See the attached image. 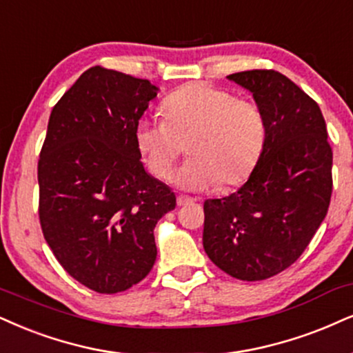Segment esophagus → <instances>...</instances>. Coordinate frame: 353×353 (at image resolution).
<instances>
[{
  "instance_id": "obj_1",
  "label": "esophagus",
  "mask_w": 353,
  "mask_h": 353,
  "mask_svg": "<svg viewBox=\"0 0 353 353\" xmlns=\"http://www.w3.org/2000/svg\"><path fill=\"white\" fill-rule=\"evenodd\" d=\"M193 201H196V199H194V198H190V196H183V194H180V196L176 198L178 206H185V204L193 203Z\"/></svg>"
}]
</instances>
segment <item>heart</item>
I'll use <instances>...</instances> for the list:
<instances>
[{
    "instance_id": "b5f03b06",
    "label": "heart",
    "mask_w": 353,
    "mask_h": 353,
    "mask_svg": "<svg viewBox=\"0 0 353 353\" xmlns=\"http://www.w3.org/2000/svg\"><path fill=\"white\" fill-rule=\"evenodd\" d=\"M165 119L139 121L137 149L157 178L167 180L183 154L190 159L176 172L185 190L237 185L250 175L263 150L265 119L255 103L237 99L228 90L190 83L162 103Z\"/></svg>"
}]
</instances>
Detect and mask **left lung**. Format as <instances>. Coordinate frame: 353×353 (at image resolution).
<instances>
[{
  "mask_svg": "<svg viewBox=\"0 0 353 353\" xmlns=\"http://www.w3.org/2000/svg\"><path fill=\"white\" fill-rule=\"evenodd\" d=\"M249 90L267 128L263 150L236 193L204 201L203 247L243 281L275 276L310 245L332 194V149L314 99L275 70L228 77Z\"/></svg>",
  "mask_w": 353,
  "mask_h": 353,
  "instance_id": "left-lung-1",
  "label": "left lung"
}]
</instances>
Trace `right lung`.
Instances as JSON below:
<instances>
[{"label": "right lung", "instance_id": "right-lung-1", "mask_svg": "<svg viewBox=\"0 0 353 353\" xmlns=\"http://www.w3.org/2000/svg\"><path fill=\"white\" fill-rule=\"evenodd\" d=\"M159 88L91 67L50 112L37 165L39 219L68 275L97 293H119L154 267L155 224L175 193L141 162L136 128Z\"/></svg>", "mask_w": 353, "mask_h": 353}]
</instances>
